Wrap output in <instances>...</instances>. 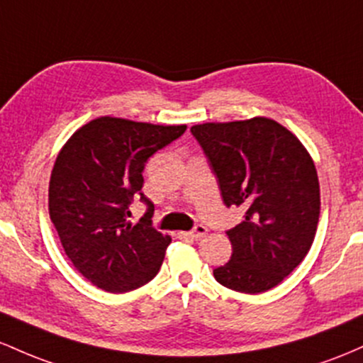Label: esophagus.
<instances>
[{"instance_id": "34e87169", "label": "esophagus", "mask_w": 363, "mask_h": 363, "mask_svg": "<svg viewBox=\"0 0 363 363\" xmlns=\"http://www.w3.org/2000/svg\"><path fill=\"white\" fill-rule=\"evenodd\" d=\"M185 235L190 236V238H194V240H201L207 235V228L203 225H197L192 231H189V233H185Z\"/></svg>"}]
</instances>
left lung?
Segmentation results:
<instances>
[{
    "label": "left lung",
    "mask_w": 363,
    "mask_h": 363,
    "mask_svg": "<svg viewBox=\"0 0 363 363\" xmlns=\"http://www.w3.org/2000/svg\"><path fill=\"white\" fill-rule=\"evenodd\" d=\"M218 178L223 202L245 209L226 231L233 254L214 269L223 286L242 293L274 288L311 250L320 213L311 154L288 128L255 116L190 128Z\"/></svg>",
    "instance_id": "left-lung-1"
}]
</instances>
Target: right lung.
Here are the masks:
<instances>
[{
    "instance_id": "right-lung-1",
    "label": "right lung",
    "mask_w": 363,
    "mask_h": 363,
    "mask_svg": "<svg viewBox=\"0 0 363 363\" xmlns=\"http://www.w3.org/2000/svg\"><path fill=\"white\" fill-rule=\"evenodd\" d=\"M186 125H152L101 116L68 138L50 180V218L65 254L94 286L137 290L160 271L171 243L150 225L154 203L140 192L142 171L154 152L183 135ZM138 193L148 213L128 221Z\"/></svg>"
}]
</instances>
